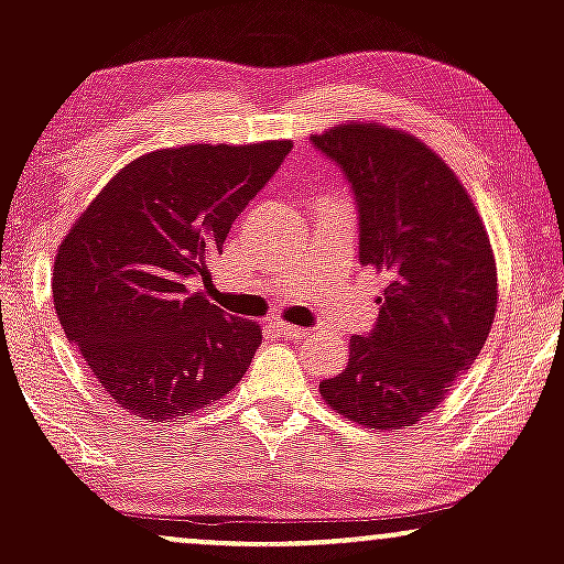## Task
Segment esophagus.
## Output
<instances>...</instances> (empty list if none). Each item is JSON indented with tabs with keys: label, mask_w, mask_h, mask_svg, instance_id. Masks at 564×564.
<instances>
[{
	"label": "esophagus",
	"mask_w": 564,
	"mask_h": 564,
	"mask_svg": "<svg viewBox=\"0 0 564 564\" xmlns=\"http://www.w3.org/2000/svg\"><path fill=\"white\" fill-rule=\"evenodd\" d=\"M275 332L283 336V339H302L304 334H307V328H302V326H294V323H283V321H278L275 323Z\"/></svg>",
	"instance_id": "obj_1"
}]
</instances>
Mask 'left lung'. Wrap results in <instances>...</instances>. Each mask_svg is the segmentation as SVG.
Listing matches in <instances>:
<instances>
[{
    "mask_svg": "<svg viewBox=\"0 0 564 564\" xmlns=\"http://www.w3.org/2000/svg\"><path fill=\"white\" fill-rule=\"evenodd\" d=\"M347 174L360 212V262L384 278L379 321L349 339L332 411L368 430H408L477 360L498 304L494 246L456 172L403 129L347 121L313 134Z\"/></svg>",
    "mask_w": 564,
    "mask_h": 564,
    "instance_id": "1",
    "label": "left lung"
}]
</instances>
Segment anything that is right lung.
Returning <instances> with one entry per match:
<instances>
[{"instance_id": "obj_1", "label": "right lung", "mask_w": 564, "mask_h": 564, "mask_svg": "<svg viewBox=\"0 0 564 564\" xmlns=\"http://www.w3.org/2000/svg\"><path fill=\"white\" fill-rule=\"evenodd\" d=\"M291 151L191 142L129 161L82 212L55 254L53 300L97 384L151 422L225 398L262 345L260 323L225 315L196 283Z\"/></svg>"}]
</instances>
